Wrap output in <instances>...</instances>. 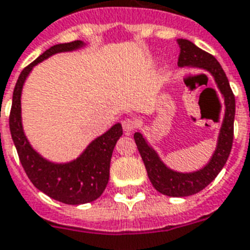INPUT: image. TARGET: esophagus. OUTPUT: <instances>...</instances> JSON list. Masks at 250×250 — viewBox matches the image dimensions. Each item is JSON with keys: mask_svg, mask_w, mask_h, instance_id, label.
<instances>
[{"mask_svg": "<svg viewBox=\"0 0 250 250\" xmlns=\"http://www.w3.org/2000/svg\"><path fill=\"white\" fill-rule=\"evenodd\" d=\"M122 125H123V129H125V133H127V135H131L132 132H133V129L137 127V122L132 118H125V121H123V123H122Z\"/></svg>", "mask_w": 250, "mask_h": 250, "instance_id": "obj_1", "label": "esophagus"}]
</instances>
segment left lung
Wrapping results in <instances>:
<instances>
[{
	"label": "left lung",
	"mask_w": 250,
	"mask_h": 250,
	"mask_svg": "<svg viewBox=\"0 0 250 250\" xmlns=\"http://www.w3.org/2000/svg\"><path fill=\"white\" fill-rule=\"evenodd\" d=\"M180 44L178 66L180 68H198L206 70L213 77L225 100L224 121L221 125L218 140L214 153L209 162L203 168L194 172H178L169 168L153 146L150 145L140 132L133 135L135 143L145 164L150 182L157 191L167 196L184 198L194 195L202 191L217 177L221 169L226 164L234 140V118H235V96L231 91L230 83L225 74L224 69L216 58L190 42L188 40L177 41Z\"/></svg>",
	"instance_id": "8db88e82"
}]
</instances>
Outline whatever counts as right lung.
Returning <instances> with one entry per match:
<instances>
[{"label": "right lung", "mask_w": 250, "mask_h": 250, "mask_svg": "<svg viewBox=\"0 0 250 250\" xmlns=\"http://www.w3.org/2000/svg\"><path fill=\"white\" fill-rule=\"evenodd\" d=\"M84 46L83 41L55 44L24 68L14 88L10 113V132L26 176L40 191L70 206L93 202L104 192L109 181L111 154L123 135L122 125L115 123L110 129L91 141L76 159L55 163L42 157L26 139L21 121V92L29 73L37 64L55 54L76 51Z\"/></svg>", "instance_id": "obj_1"}]
</instances>
